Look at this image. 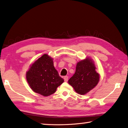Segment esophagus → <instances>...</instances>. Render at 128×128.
<instances>
[{"mask_svg":"<svg viewBox=\"0 0 128 128\" xmlns=\"http://www.w3.org/2000/svg\"><path fill=\"white\" fill-rule=\"evenodd\" d=\"M68 76H65L64 77V82H67L68 81Z\"/></svg>","mask_w":128,"mask_h":128,"instance_id":"34e87169","label":"esophagus"}]
</instances>
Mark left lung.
I'll return each mask as SVG.
<instances>
[{
  "label": "left lung",
  "instance_id": "obj_1",
  "mask_svg": "<svg viewBox=\"0 0 128 128\" xmlns=\"http://www.w3.org/2000/svg\"><path fill=\"white\" fill-rule=\"evenodd\" d=\"M95 69L89 58L79 61L76 64L75 73L68 82L79 94H86L98 83L99 74Z\"/></svg>",
  "mask_w": 128,
  "mask_h": 128
}]
</instances>
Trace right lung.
Returning <instances> with one entry per match:
<instances>
[{
  "mask_svg": "<svg viewBox=\"0 0 128 128\" xmlns=\"http://www.w3.org/2000/svg\"><path fill=\"white\" fill-rule=\"evenodd\" d=\"M28 84L33 92L44 96L55 92L64 80L54 66L52 58L44 54L31 65L26 73Z\"/></svg>",
  "mask_w": 128,
  "mask_h": 128,
  "instance_id": "right-lung-1",
  "label": "right lung"
}]
</instances>
